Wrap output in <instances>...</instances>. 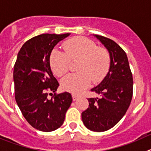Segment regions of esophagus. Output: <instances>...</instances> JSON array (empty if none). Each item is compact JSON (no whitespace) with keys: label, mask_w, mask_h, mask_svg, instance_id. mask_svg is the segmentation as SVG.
Listing matches in <instances>:
<instances>
[{"label":"esophagus","mask_w":151,"mask_h":151,"mask_svg":"<svg viewBox=\"0 0 151 151\" xmlns=\"http://www.w3.org/2000/svg\"><path fill=\"white\" fill-rule=\"evenodd\" d=\"M72 98H73V100H74V101H76V100H77V99L79 98V96H78V95L75 94V93H73Z\"/></svg>","instance_id":"1"}]
</instances>
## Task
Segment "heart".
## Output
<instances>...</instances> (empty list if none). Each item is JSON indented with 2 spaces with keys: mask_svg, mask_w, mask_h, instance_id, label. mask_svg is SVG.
<instances>
[{
  "mask_svg": "<svg viewBox=\"0 0 151 151\" xmlns=\"http://www.w3.org/2000/svg\"><path fill=\"white\" fill-rule=\"evenodd\" d=\"M64 52L53 50L50 56V65L57 77L65 75L70 69V62L78 60L79 72L66 76L62 81L65 90L77 93L90 86L92 81L101 82L111 67V55L104 47H98L92 40L75 37L62 45Z\"/></svg>",
  "mask_w": 151,
  "mask_h": 151,
  "instance_id": "heart-1",
  "label": "heart"
}]
</instances>
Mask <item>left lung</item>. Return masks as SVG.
I'll return each mask as SVG.
<instances>
[{"label":"left lung","instance_id":"left-lung-1","mask_svg":"<svg viewBox=\"0 0 151 151\" xmlns=\"http://www.w3.org/2000/svg\"><path fill=\"white\" fill-rule=\"evenodd\" d=\"M111 55L109 72L101 83L91 89L100 96L89 98V107L82 112L86 127L94 132H104L123 118L131 103L133 78L124 50L111 39L96 35Z\"/></svg>","mask_w":151,"mask_h":151}]
</instances>
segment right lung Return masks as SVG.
<instances>
[{
  "label": "right lung",
  "instance_id": "1",
  "mask_svg": "<svg viewBox=\"0 0 151 151\" xmlns=\"http://www.w3.org/2000/svg\"><path fill=\"white\" fill-rule=\"evenodd\" d=\"M69 34H43L27 40L19 52L14 65L15 99L28 123L36 129L52 132L64 123L72 102L69 92H55L59 86L50 68L52 49ZM50 92V93L48 92Z\"/></svg>",
  "mask_w": 151,
  "mask_h": 151
}]
</instances>
